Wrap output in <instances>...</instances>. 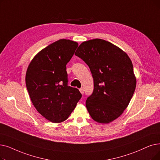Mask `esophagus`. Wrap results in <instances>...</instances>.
<instances>
[{"mask_svg":"<svg viewBox=\"0 0 160 160\" xmlns=\"http://www.w3.org/2000/svg\"><path fill=\"white\" fill-rule=\"evenodd\" d=\"M80 93H82V94H84V88H81L80 89Z\"/></svg>","mask_w":160,"mask_h":160,"instance_id":"1","label":"esophagus"}]
</instances>
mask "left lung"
<instances>
[{"label":"left lung","instance_id":"left-lung-1","mask_svg":"<svg viewBox=\"0 0 160 160\" xmlns=\"http://www.w3.org/2000/svg\"><path fill=\"white\" fill-rule=\"evenodd\" d=\"M89 67L93 93L86 106L95 122L108 123L118 118L133 95L136 78L132 62L120 48L102 39L82 42L75 52Z\"/></svg>","mask_w":160,"mask_h":160}]
</instances>
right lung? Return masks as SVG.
<instances>
[{"mask_svg":"<svg viewBox=\"0 0 160 160\" xmlns=\"http://www.w3.org/2000/svg\"><path fill=\"white\" fill-rule=\"evenodd\" d=\"M78 44L61 39L39 52L27 68L25 82L34 107L53 123L66 120L81 99L79 90L68 86L66 65Z\"/></svg>","mask_w":160,"mask_h":160,"instance_id":"obj_1","label":"right lung"}]
</instances>
